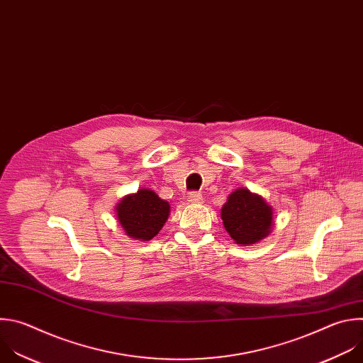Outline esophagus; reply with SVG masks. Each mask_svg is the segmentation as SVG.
I'll return each mask as SVG.
<instances>
[{
	"instance_id": "1",
	"label": "esophagus",
	"mask_w": 363,
	"mask_h": 363,
	"mask_svg": "<svg viewBox=\"0 0 363 363\" xmlns=\"http://www.w3.org/2000/svg\"><path fill=\"white\" fill-rule=\"evenodd\" d=\"M187 197H189V201H191V203H200L203 200V196L199 191H190Z\"/></svg>"
}]
</instances>
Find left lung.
<instances>
[{
  "instance_id": "8db88e82",
  "label": "left lung",
  "mask_w": 363,
  "mask_h": 363,
  "mask_svg": "<svg viewBox=\"0 0 363 363\" xmlns=\"http://www.w3.org/2000/svg\"><path fill=\"white\" fill-rule=\"evenodd\" d=\"M272 207L247 189L233 191L222 207L225 229L238 245H252L266 238L273 223Z\"/></svg>"
}]
</instances>
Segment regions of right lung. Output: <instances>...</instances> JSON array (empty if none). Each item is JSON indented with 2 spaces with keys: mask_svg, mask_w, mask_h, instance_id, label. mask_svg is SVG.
Listing matches in <instances>:
<instances>
[{
  "mask_svg": "<svg viewBox=\"0 0 363 363\" xmlns=\"http://www.w3.org/2000/svg\"><path fill=\"white\" fill-rule=\"evenodd\" d=\"M170 204L149 189L127 196L117 206V217L127 236L137 240L153 239L166 223Z\"/></svg>",
  "mask_w": 363,
  "mask_h": 363,
  "instance_id": "add662e5",
  "label": "right lung"
}]
</instances>
